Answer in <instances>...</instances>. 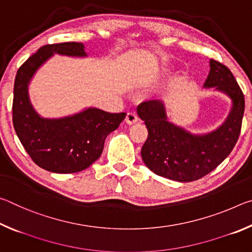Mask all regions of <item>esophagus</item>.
<instances>
[{"instance_id":"34e87169","label":"esophagus","mask_w":252,"mask_h":252,"mask_svg":"<svg viewBox=\"0 0 252 252\" xmlns=\"http://www.w3.org/2000/svg\"><path fill=\"white\" fill-rule=\"evenodd\" d=\"M136 121H138V116H136L135 112H127L126 113V122L127 123V125H133V123H135Z\"/></svg>"}]
</instances>
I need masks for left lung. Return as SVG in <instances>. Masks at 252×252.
I'll return each instance as SVG.
<instances>
[{"label": "left lung", "instance_id": "8db88e82", "mask_svg": "<svg viewBox=\"0 0 252 252\" xmlns=\"http://www.w3.org/2000/svg\"><path fill=\"white\" fill-rule=\"evenodd\" d=\"M203 88H213L231 100V110L219 127L194 134L168 120L163 102L150 100L136 111L148 127L141 149L144 164L158 176L179 182H191L210 173L227 158L240 135L245 96L227 66L210 60Z\"/></svg>", "mask_w": 252, "mask_h": 252}]
</instances>
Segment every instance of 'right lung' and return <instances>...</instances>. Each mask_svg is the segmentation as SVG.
Wrapping results in <instances>:
<instances>
[{
	"label": "right lung",
	"mask_w": 252,
	"mask_h": 252,
	"mask_svg": "<svg viewBox=\"0 0 252 252\" xmlns=\"http://www.w3.org/2000/svg\"><path fill=\"white\" fill-rule=\"evenodd\" d=\"M83 43L48 44L18 70L14 82L13 126L25 151L40 168L54 173H74L90 167L103 151L105 138L126 114L88 108L59 119L41 117L30 101L29 84L36 71L53 57H88Z\"/></svg>",
	"instance_id": "right-lung-1"
}]
</instances>
